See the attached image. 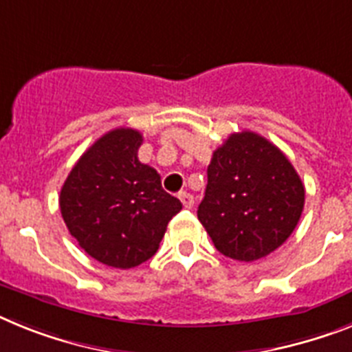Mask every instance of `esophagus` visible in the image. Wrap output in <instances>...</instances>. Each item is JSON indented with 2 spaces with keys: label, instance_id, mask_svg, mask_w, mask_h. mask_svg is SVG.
Listing matches in <instances>:
<instances>
[{
  "label": "esophagus",
  "instance_id": "esophagus-1",
  "mask_svg": "<svg viewBox=\"0 0 352 352\" xmlns=\"http://www.w3.org/2000/svg\"><path fill=\"white\" fill-rule=\"evenodd\" d=\"M179 199H181L182 206H184L186 209H191V208H193V204H195L193 195H190V193H186V191H182V193L179 195Z\"/></svg>",
  "mask_w": 352,
  "mask_h": 352
}]
</instances>
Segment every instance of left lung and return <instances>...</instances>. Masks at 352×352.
<instances>
[{"instance_id":"left-lung-1","label":"left lung","mask_w":352,"mask_h":352,"mask_svg":"<svg viewBox=\"0 0 352 352\" xmlns=\"http://www.w3.org/2000/svg\"><path fill=\"white\" fill-rule=\"evenodd\" d=\"M304 208V184L285 153L256 132L212 152L199 220L223 256L256 261L285 243Z\"/></svg>"}]
</instances>
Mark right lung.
<instances>
[{"label": "right lung", "instance_id": "obj_1", "mask_svg": "<svg viewBox=\"0 0 352 352\" xmlns=\"http://www.w3.org/2000/svg\"><path fill=\"white\" fill-rule=\"evenodd\" d=\"M134 129H114L85 150L60 190L71 236L96 261L134 268L157 252L181 200L162 190L161 175L138 159Z\"/></svg>", "mask_w": 352, "mask_h": 352}]
</instances>
